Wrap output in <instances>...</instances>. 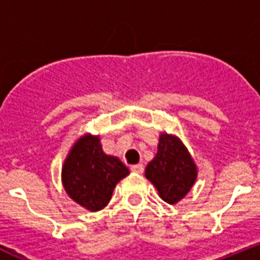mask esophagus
<instances>
[{"label": "esophagus", "instance_id": "1", "mask_svg": "<svg viewBox=\"0 0 260 260\" xmlns=\"http://www.w3.org/2000/svg\"><path fill=\"white\" fill-rule=\"evenodd\" d=\"M143 171H144L143 164H135V165H133V167H132V172H133V173L141 174V173H143Z\"/></svg>", "mask_w": 260, "mask_h": 260}]
</instances>
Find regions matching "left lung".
I'll return each mask as SVG.
<instances>
[{"label":"left lung","instance_id":"8db88e82","mask_svg":"<svg viewBox=\"0 0 260 260\" xmlns=\"http://www.w3.org/2000/svg\"><path fill=\"white\" fill-rule=\"evenodd\" d=\"M146 177L157 189L162 201L174 204L194 185L197 167L178 138L161 134L157 153L146 168Z\"/></svg>","mask_w":260,"mask_h":260}]
</instances>
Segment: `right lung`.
I'll list each match as a JSON object with an SVG mask.
<instances>
[{
	"mask_svg": "<svg viewBox=\"0 0 260 260\" xmlns=\"http://www.w3.org/2000/svg\"><path fill=\"white\" fill-rule=\"evenodd\" d=\"M128 169L117 157L105 155L99 137L84 135L73 146L62 168L66 192L89 211L104 208L117 182Z\"/></svg>",
	"mask_w": 260,
	"mask_h": 260,
	"instance_id": "right-lung-1",
	"label": "right lung"
}]
</instances>
